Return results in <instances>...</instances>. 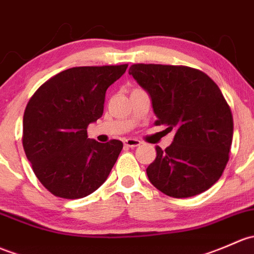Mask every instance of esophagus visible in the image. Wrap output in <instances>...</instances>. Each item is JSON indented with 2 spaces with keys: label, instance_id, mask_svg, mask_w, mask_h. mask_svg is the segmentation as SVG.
<instances>
[{
  "label": "esophagus",
  "instance_id": "1",
  "mask_svg": "<svg viewBox=\"0 0 254 254\" xmlns=\"http://www.w3.org/2000/svg\"><path fill=\"white\" fill-rule=\"evenodd\" d=\"M124 145L127 146V147H137V146L141 145V141L136 140V138H127V140H124Z\"/></svg>",
  "mask_w": 254,
  "mask_h": 254
}]
</instances>
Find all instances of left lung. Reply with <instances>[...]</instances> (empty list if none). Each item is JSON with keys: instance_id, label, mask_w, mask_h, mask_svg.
<instances>
[{"instance_id": "1", "label": "left lung", "mask_w": 254, "mask_h": 254, "mask_svg": "<svg viewBox=\"0 0 254 254\" xmlns=\"http://www.w3.org/2000/svg\"><path fill=\"white\" fill-rule=\"evenodd\" d=\"M148 92L156 125L175 130L173 143L146 173L167 196L186 198L207 191L219 180L231 148L234 120L218 85L207 74L185 65L132 64L129 69Z\"/></svg>"}]
</instances>
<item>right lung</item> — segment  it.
<instances>
[{"label":"right lung","mask_w":254,"mask_h":254,"mask_svg":"<svg viewBox=\"0 0 254 254\" xmlns=\"http://www.w3.org/2000/svg\"><path fill=\"white\" fill-rule=\"evenodd\" d=\"M127 64L75 66L37 89L23 118V147L40 183L57 197L82 198L107 180L123 148L87 138L103 114L106 91Z\"/></svg>","instance_id":"right-lung-1"}]
</instances>
